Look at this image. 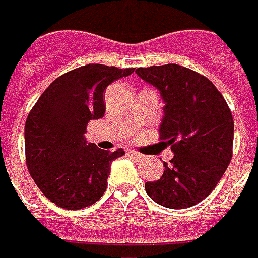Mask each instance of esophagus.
Here are the masks:
<instances>
[{"mask_svg":"<svg viewBox=\"0 0 258 258\" xmlns=\"http://www.w3.org/2000/svg\"><path fill=\"white\" fill-rule=\"evenodd\" d=\"M127 155L135 158V159H142V158H143V155H142V154L137 153V151H134V150H127Z\"/></svg>","mask_w":258,"mask_h":258,"instance_id":"esophagus-1","label":"esophagus"}]
</instances>
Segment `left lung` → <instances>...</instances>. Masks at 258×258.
I'll use <instances>...</instances> for the list:
<instances>
[{"label": "left lung", "mask_w": 258, "mask_h": 258, "mask_svg": "<svg viewBox=\"0 0 258 258\" xmlns=\"http://www.w3.org/2000/svg\"><path fill=\"white\" fill-rule=\"evenodd\" d=\"M139 78L161 91L165 116L159 139L174 158L163 162V175L146 182L157 204L186 209L214 190L233 155L234 123L224 96L208 78L178 64L138 68Z\"/></svg>", "instance_id": "8db88e82"}]
</instances>
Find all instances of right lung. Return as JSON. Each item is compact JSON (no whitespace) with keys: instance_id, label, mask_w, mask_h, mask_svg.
Instances as JSON below:
<instances>
[{"instance_id":"1","label":"right lung","mask_w":258,"mask_h":258,"mask_svg":"<svg viewBox=\"0 0 258 258\" xmlns=\"http://www.w3.org/2000/svg\"><path fill=\"white\" fill-rule=\"evenodd\" d=\"M134 68L79 67L58 76L38 97L25 123V161L34 183L60 208L78 210L104 194L111 162L124 155L87 143L89 120L104 116L103 93Z\"/></svg>"}]
</instances>
